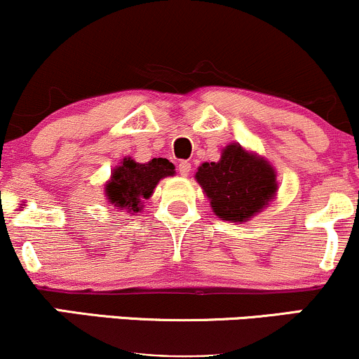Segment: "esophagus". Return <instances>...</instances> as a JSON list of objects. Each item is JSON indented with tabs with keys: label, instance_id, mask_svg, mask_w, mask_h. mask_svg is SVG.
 <instances>
[{
	"label": "esophagus",
	"instance_id": "1",
	"mask_svg": "<svg viewBox=\"0 0 359 359\" xmlns=\"http://www.w3.org/2000/svg\"><path fill=\"white\" fill-rule=\"evenodd\" d=\"M191 170H192V167H191V163H189V162H180L179 163V174L182 177H187L189 174H191Z\"/></svg>",
	"mask_w": 359,
	"mask_h": 359
}]
</instances>
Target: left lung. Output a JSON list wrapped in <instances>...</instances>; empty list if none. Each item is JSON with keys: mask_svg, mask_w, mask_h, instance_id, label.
Masks as SVG:
<instances>
[{"mask_svg": "<svg viewBox=\"0 0 359 359\" xmlns=\"http://www.w3.org/2000/svg\"><path fill=\"white\" fill-rule=\"evenodd\" d=\"M196 180L222 221L246 222L275 199L277 172L265 156L246 150L240 143L222 148L217 162H204Z\"/></svg>", "mask_w": 359, "mask_h": 359, "instance_id": "obj_1", "label": "left lung"}]
</instances>
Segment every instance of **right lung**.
<instances>
[{
	"label": "right lung",
	"mask_w": 359,
	"mask_h": 359,
	"mask_svg": "<svg viewBox=\"0 0 359 359\" xmlns=\"http://www.w3.org/2000/svg\"><path fill=\"white\" fill-rule=\"evenodd\" d=\"M174 174V163L167 158H151L147 163H138L131 156H125L111 170L104 185V197L118 211L142 212L145 208L143 201L150 199L156 184Z\"/></svg>",
	"instance_id": "1"
}]
</instances>
